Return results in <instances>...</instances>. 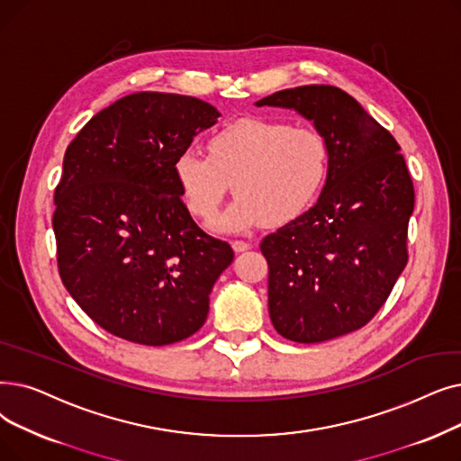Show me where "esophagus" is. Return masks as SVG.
<instances>
[{"instance_id": "obj_1", "label": "esophagus", "mask_w": 461, "mask_h": 461, "mask_svg": "<svg viewBox=\"0 0 461 461\" xmlns=\"http://www.w3.org/2000/svg\"><path fill=\"white\" fill-rule=\"evenodd\" d=\"M231 247H233V250H235V252H245V250H249V249H250V245H249L247 241H233V243H231Z\"/></svg>"}]
</instances>
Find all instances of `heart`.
<instances>
[{"label": "heart", "mask_w": 461, "mask_h": 461, "mask_svg": "<svg viewBox=\"0 0 461 461\" xmlns=\"http://www.w3.org/2000/svg\"><path fill=\"white\" fill-rule=\"evenodd\" d=\"M207 156L185 149L175 158V181L190 212L212 220L231 188L239 197L214 228L247 231L264 220L283 226L302 216L322 192L330 149L322 133L288 122L243 118L218 130Z\"/></svg>", "instance_id": "obj_1"}]
</instances>
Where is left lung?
<instances>
[{"mask_svg":"<svg viewBox=\"0 0 461 461\" xmlns=\"http://www.w3.org/2000/svg\"><path fill=\"white\" fill-rule=\"evenodd\" d=\"M256 105L302 114L330 149L316 203L259 245L275 330L295 343L330 341L366 326L407 266L411 175L392 133L341 88L297 86Z\"/></svg>","mask_w":461,"mask_h":461,"instance_id":"left-lung-1","label":"left lung"}]
</instances>
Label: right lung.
<instances>
[{
	"label": "right lung",
	"instance_id": "obj_1",
	"mask_svg": "<svg viewBox=\"0 0 461 461\" xmlns=\"http://www.w3.org/2000/svg\"><path fill=\"white\" fill-rule=\"evenodd\" d=\"M218 116L197 97L137 92L92 116L66 150L52 218L59 276L97 326L126 341L194 335L233 262L231 247L192 220L173 171Z\"/></svg>",
	"mask_w": 461,
	"mask_h": 461
}]
</instances>
